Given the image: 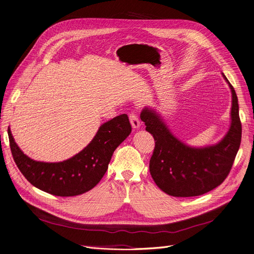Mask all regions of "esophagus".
I'll return each instance as SVG.
<instances>
[{"label": "esophagus", "mask_w": 254, "mask_h": 254, "mask_svg": "<svg viewBox=\"0 0 254 254\" xmlns=\"http://www.w3.org/2000/svg\"><path fill=\"white\" fill-rule=\"evenodd\" d=\"M129 121H130V124L133 128H138L140 125V122L138 120V116L135 113H130L129 114Z\"/></svg>", "instance_id": "1"}]
</instances>
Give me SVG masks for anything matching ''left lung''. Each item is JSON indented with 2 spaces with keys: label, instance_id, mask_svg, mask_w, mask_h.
Here are the masks:
<instances>
[{
  "label": "left lung",
  "instance_id": "obj_1",
  "mask_svg": "<svg viewBox=\"0 0 254 254\" xmlns=\"http://www.w3.org/2000/svg\"><path fill=\"white\" fill-rule=\"evenodd\" d=\"M228 84L232 94L231 125L225 137L215 146L188 147L172 135L155 111L148 108L141 111L140 119L155 140L149 164L150 174L166 194L200 196L219 187L228 176L242 138L238 97L233 86Z\"/></svg>",
  "mask_w": 254,
  "mask_h": 254
}]
</instances>
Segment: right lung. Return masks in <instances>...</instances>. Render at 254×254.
I'll return each instance as SVG.
<instances>
[{
	"label": "right lung",
	"mask_w": 254,
	"mask_h": 254,
	"mask_svg": "<svg viewBox=\"0 0 254 254\" xmlns=\"http://www.w3.org/2000/svg\"><path fill=\"white\" fill-rule=\"evenodd\" d=\"M130 132L128 116H118L101 126L94 139L77 155L50 164L26 156L8 128L10 149L18 170L32 186L59 197L78 196L95 188L106 173L115 150Z\"/></svg>",
	"instance_id": "right-lung-1"
}]
</instances>
